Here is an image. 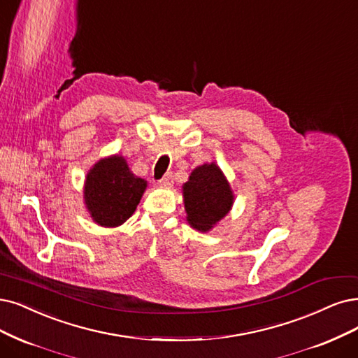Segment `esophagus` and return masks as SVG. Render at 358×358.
I'll use <instances>...</instances> for the list:
<instances>
[{
	"instance_id": "34e87169",
	"label": "esophagus",
	"mask_w": 358,
	"mask_h": 358,
	"mask_svg": "<svg viewBox=\"0 0 358 358\" xmlns=\"http://www.w3.org/2000/svg\"><path fill=\"white\" fill-rule=\"evenodd\" d=\"M172 181H174V176H172V172H168V174H165L161 180L157 181V184L161 187H171L172 186Z\"/></svg>"
}]
</instances>
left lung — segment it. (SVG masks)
I'll return each instance as SVG.
<instances>
[{"label": "left lung", "instance_id": "left-lung-1", "mask_svg": "<svg viewBox=\"0 0 358 358\" xmlns=\"http://www.w3.org/2000/svg\"><path fill=\"white\" fill-rule=\"evenodd\" d=\"M184 206L187 221L199 231H208L229 214L233 193L215 164L197 166L184 184Z\"/></svg>", "mask_w": 358, "mask_h": 358}]
</instances>
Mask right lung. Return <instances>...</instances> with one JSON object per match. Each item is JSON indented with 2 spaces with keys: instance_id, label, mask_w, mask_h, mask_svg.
Segmentation results:
<instances>
[{
  "instance_id": "obj_1",
  "label": "right lung",
  "mask_w": 358,
  "mask_h": 358,
  "mask_svg": "<svg viewBox=\"0 0 358 358\" xmlns=\"http://www.w3.org/2000/svg\"><path fill=\"white\" fill-rule=\"evenodd\" d=\"M145 186V180L132 174L122 156L101 159L87 176L85 205L100 226L117 227L134 214Z\"/></svg>"
}]
</instances>
